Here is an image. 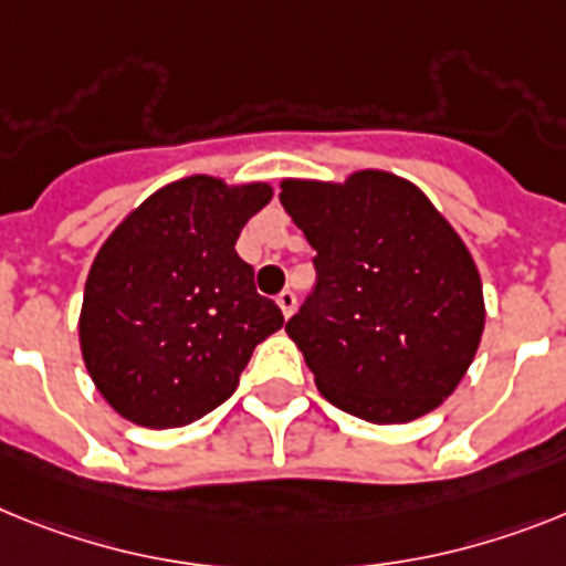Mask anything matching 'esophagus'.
I'll use <instances>...</instances> for the list:
<instances>
[{"label": "esophagus", "instance_id": "1", "mask_svg": "<svg viewBox=\"0 0 566 566\" xmlns=\"http://www.w3.org/2000/svg\"><path fill=\"white\" fill-rule=\"evenodd\" d=\"M275 302H279V307H282L284 319H291L293 311H296V293L293 291H282L279 296H275Z\"/></svg>", "mask_w": 566, "mask_h": 566}]
</instances>
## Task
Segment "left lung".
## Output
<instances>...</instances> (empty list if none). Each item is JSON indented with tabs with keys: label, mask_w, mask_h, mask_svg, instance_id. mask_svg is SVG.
<instances>
[{
	"label": "left lung",
	"mask_w": 566,
	"mask_h": 566,
	"mask_svg": "<svg viewBox=\"0 0 566 566\" xmlns=\"http://www.w3.org/2000/svg\"><path fill=\"white\" fill-rule=\"evenodd\" d=\"M279 201L316 250V287L284 325L327 402L391 426L458 388L483 334L467 244L415 184L365 169L284 180Z\"/></svg>",
	"instance_id": "obj_1"
}]
</instances>
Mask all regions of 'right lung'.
I'll return each instance as SVG.
<instances>
[{
	"label": "right lung",
	"mask_w": 566,
	"mask_h": 566,
	"mask_svg": "<svg viewBox=\"0 0 566 566\" xmlns=\"http://www.w3.org/2000/svg\"><path fill=\"white\" fill-rule=\"evenodd\" d=\"M268 184L192 175L146 198L99 247L85 279L80 348L108 406L178 429L230 400L253 348L284 325L235 253Z\"/></svg>",
	"instance_id": "obj_1"
}]
</instances>
